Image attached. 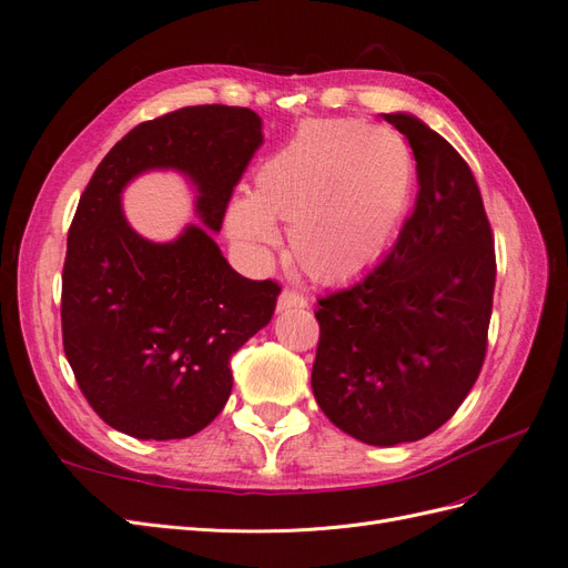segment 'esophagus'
I'll use <instances>...</instances> for the list:
<instances>
[{
	"instance_id": "34e87169",
	"label": "esophagus",
	"mask_w": 568,
	"mask_h": 568,
	"mask_svg": "<svg viewBox=\"0 0 568 568\" xmlns=\"http://www.w3.org/2000/svg\"><path fill=\"white\" fill-rule=\"evenodd\" d=\"M303 307H307V298L301 296L298 291L294 288H284L282 296L277 301V313H288V311H303Z\"/></svg>"
}]
</instances>
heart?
<instances>
[{
    "mask_svg": "<svg viewBox=\"0 0 568 568\" xmlns=\"http://www.w3.org/2000/svg\"><path fill=\"white\" fill-rule=\"evenodd\" d=\"M415 161L400 134L353 118L305 123L257 165L253 192H239L230 234L251 248L280 242L317 282H346L390 246L412 194Z\"/></svg>",
    "mask_w": 568,
    "mask_h": 568,
    "instance_id": "b5f03b06",
    "label": "heart"
}]
</instances>
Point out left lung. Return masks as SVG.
I'll list each match as a JSON object with an SVG mask.
<instances>
[{
	"instance_id": "8db88e82",
	"label": "left lung",
	"mask_w": 568,
	"mask_h": 568,
	"mask_svg": "<svg viewBox=\"0 0 568 568\" xmlns=\"http://www.w3.org/2000/svg\"><path fill=\"white\" fill-rule=\"evenodd\" d=\"M417 161L415 209L384 261L320 298L313 393L341 432L367 445L434 434L484 367L495 246L471 170L419 118L382 113Z\"/></svg>"
}]
</instances>
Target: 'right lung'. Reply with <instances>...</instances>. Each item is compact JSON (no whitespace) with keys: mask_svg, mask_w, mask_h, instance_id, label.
Listing matches in <instances>:
<instances>
[{"mask_svg":"<svg viewBox=\"0 0 568 568\" xmlns=\"http://www.w3.org/2000/svg\"><path fill=\"white\" fill-rule=\"evenodd\" d=\"M261 144L263 120L251 109L186 106L130 130L82 192L63 265V351L115 432L199 434L230 398L232 355L272 320L280 284L242 277L213 242ZM149 169H178L197 186L203 226L168 245L129 227L119 194Z\"/></svg>","mask_w":568,"mask_h":568,"instance_id":"1","label":"right lung"}]
</instances>
